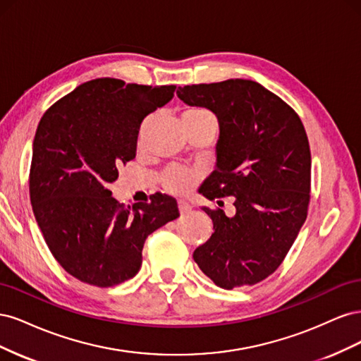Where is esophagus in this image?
<instances>
[{
	"instance_id": "obj_1",
	"label": "esophagus",
	"mask_w": 361,
	"mask_h": 361,
	"mask_svg": "<svg viewBox=\"0 0 361 361\" xmlns=\"http://www.w3.org/2000/svg\"><path fill=\"white\" fill-rule=\"evenodd\" d=\"M192 209V206L188 203V202H185V200H180L179 202V212L180 214H187V212H190Z\"/></svg>"
}]
</instances>
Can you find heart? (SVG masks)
Returning a JSON list of instances; mask_svg holds the SVG:
<instances>
[{
  "label": "heart",
  "mask_w": 361,
  "mask_h": 361,
  "mask_svg": "<svg viewBox=\"0 0 361 361\" xmlns=\"http://www.w3.org/2000/svg\"><path fill=\"white\" fill-rule=\"evenodd\" d=\"M182 116H187L192 118L194 122L199 123H214L212 116L200 110V108H190V110L185 111ZM200 179V173L192 169H183V167H171L162 176V183L169 191L176 192V194H185L188 192L194 183Z\"/></svg>",
  "instance_id": "1"
}]
</instances>
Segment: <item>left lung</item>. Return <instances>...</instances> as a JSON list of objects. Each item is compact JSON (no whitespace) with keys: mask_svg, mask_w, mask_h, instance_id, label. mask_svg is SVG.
Returning <instances> with one entry per match:
<instances>
[{"mask_svg":"<svg viewBox=\"0 0 361 361\" xmlns=\"http://www.w3.org/2000/svg\"><path fill=\"white\" fill-rule=\"evenodd\" d=\"M178 97L218 118L216 167L199 190L206 199L233 197L236 212L203 207L214 233L194 260L216 286L265 280L286 257L307 216L312 157L298 114L250 80L183 85Z\"/></svg>","mask_w":361,"mask_h":361,"instance_id":"left-lung-1","label":"left lung"}]
</instances>
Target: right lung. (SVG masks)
I'll return each instance as SVG.
<instances>
[{
	"label": "right lung",
	"mask_w": 361,
	"mask_h": 361,
	"mask_svg": "<svg viewBox=\"0 0 361 361\" xmlns=\"http://www.w3.org/2000/svg\"><path fill=\"white\" fill-rule=\"evenodd\" d=\"M174 85L97 78L76 87L40 118L30 169V199L52 256L71 276L110 288L140 271L146 238L176 220L178 203L120 204L108 190L135 158L140 125L171 101Z\"/></svg>",
	"instance_id": "right-lung-1"
}]
</instances>
